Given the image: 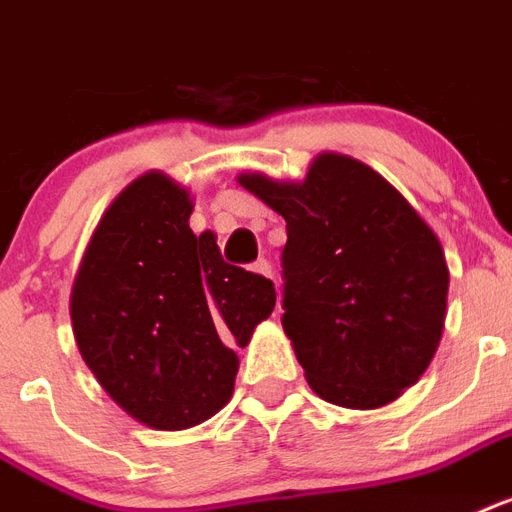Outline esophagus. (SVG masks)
I'll use <instances>...</instances> for the list:
<instances>
[{
	"label": "esophagus",
	"mask_w": 512,
	"mask_h": 512,
	"mask_svg": "<svg viewBox=\"0 0 512 512\" xmlns=\"http://www.w3.org/2000/svg\"><path fill=\"white\" fill-rule=\"evenodd\" d=\"M252 270L255 273H260V276H273V268H270V260H265V257H260L257 263H252Z\"/></svg>",
	"instance_id": "34e87169"
}]
</instances>
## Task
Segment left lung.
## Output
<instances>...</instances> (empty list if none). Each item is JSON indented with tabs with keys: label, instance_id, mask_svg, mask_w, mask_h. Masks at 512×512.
<instances>
[{
	"label": "left lung",
	"instance_id": "left-lung-1",
	"mask_svg": "<svg viewBox=\"0 0 512 512\" xmlns=\"http://www.w3.org/2000/svg\"><path fill=\"white\" fill-rule=\"evenodd\" d=\"M286 220L284 315L307 384L326 402L371 410L429 368L450 273L423 218L363 162L321 155L302 184L242 176Z\"/></svg>",
	"mask_w": 512,
	"mask_h": 512
}]
</instances>
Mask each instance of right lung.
<instances>
[{"label": "right lung", "mask_w": 512, "mask_h": 512, "mask_svg": "<svg viewBox=\"0 0 512 512\" xmlns=\"http://www.w3.org/2000/svg\"><path fill=\"white\" fill-rule=\"evenodd\" d=\"M189 215V194L168 176L136 178L99 220L70 297L91 373L160 431L197 426L231 400L234 347L276 307L273 281L228 265Z\"/></svg>", "instance_id": "obj_1"}]
</instances>
